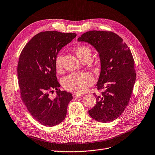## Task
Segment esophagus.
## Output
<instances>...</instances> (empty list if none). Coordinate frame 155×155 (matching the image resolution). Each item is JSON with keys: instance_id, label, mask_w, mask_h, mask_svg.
I'll return each instance as SVG.
<instances>
[{"instance_id": "esophagus-1", "label": "esophagus", "mask_w": 155, "mask_h": 155, "mask_svg": "<svg viewBox=\"0 0 155 155\" xmlns=\"http://www.w3.org/2000/svg\"><path fill=\"white\" fill-rule=\"evenodd\" d=\"M72 95H73L74 98H75V97H77L81 96V94H80V93H74L72 94Z\"/></svg>"}]
</instances>
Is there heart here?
I'll use <instances>...</instances> for the list:
<instances>
[{
  "instance_id": "heart-1",
  "label": "heart",
  "mask_w": 155,
  "mask_h": 155,
  "mask_svg": "<svg viewBox=\"0 0 155 155\" xmlns=\"http://www.w3.org/2000/svg\"><path fill=\"white\" fill-rule=\"evenodd\" d=\"M74 51L78 58L83 61L86 59H90L91 50L87 45H77L75 47ZM62 60L63 56L59 54L55 60V69L59 74L63 71ZM94 83V78L90 73L81 72L69 75L63 80V86L68 91L82 93L85 92Z\"/></svg>"
}]
</instances>
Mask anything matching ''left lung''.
<instances>
[{
    "label": "left lung",
    "mask_w": 155,
    "mask_h": 155,
    "mask_svg": "<svg viewBox=\"0 0 155 155\" xmlns=\"http://www.w3.org/2000/svg\"><path fill=\"white\" fill-rule=\"evenodd\" d=\"M92 45L99 54L101 72L97 83L100 95L94 93L96 104L88 113L98 122H110L119 117L127 107L136 81L134 61L123 39L109 31H89L78 38Z\"/></svg>",
    "instance_id": "left-lung-1"
}]
</instances>
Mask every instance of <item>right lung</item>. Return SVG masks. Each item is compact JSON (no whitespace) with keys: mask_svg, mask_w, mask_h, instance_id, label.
I'll return each instance as SVG.
<instances>
[{"mask_svg":"<svg viewBox=\"0 0 155 155\" xmlns=\"http://www.w3.org/2000/svg\"><path fill=\"white\" fill-rule=\"evenodd\" d=\"M77 35L57 31H42L25 45L18 64L21 97L32 117L45 127H53L65 119L72 94L61 91L57 81L55 60L59 51ZM55 89L57 95L51 93Z\"/></svg>","mask_w":155,"mask_h":155,"instance_id":"1","label":"right lung"}]
</instances>
